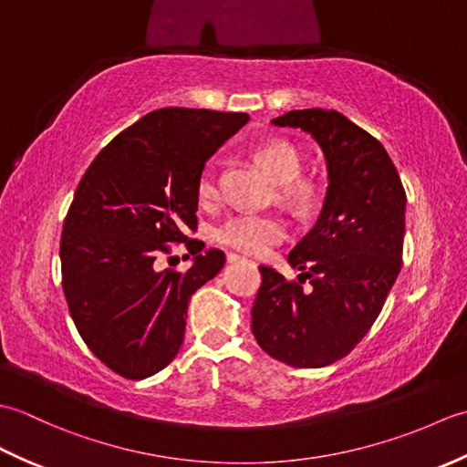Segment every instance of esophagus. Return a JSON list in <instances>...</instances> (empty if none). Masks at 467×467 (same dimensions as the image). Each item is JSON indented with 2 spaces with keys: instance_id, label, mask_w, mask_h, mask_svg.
Masks as SVG:
<instances>
[{
  "instance_id": "34e87169",
  "label": "esophagus",
  "mask_w": 467,
  "mask_h": 467,
  "mask_svg": "<svg viewBox=\"0 0 467 467\" xmlns=\"http://www.w3.org/2000/svg\"><path fill=\"white\" fill-rule=\"evenodd\" d=\"M226 261H228V263H241V261H244V259H243V256H239V254H234V253H228V254H226Z\"/></svg>"
}]
</instances>
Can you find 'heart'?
<instances>
[{"mask_svg":"<svg viewBox=\"0 0 467 467\" xmlns=\"http://www.w3.org/2000/svg\"><path fill=\"white\" fill-rule=\"evenodd\" d=\"M254 158L275 182L281 186V198L291 206H305L311 201L313 191L306 182L296 181L301 174L299 152L289 142L273 140L263 144ZM218 194L216 176L206 168L198 181V196L202 202L214 201ZM218 241L234 251L261 256L269 253L286 236V224L275 214H236L218 228Z\"/></svg>","mask_w":467,"mask_h":467,"instance_id":"heart-1","label":"heart"}]
</instances>
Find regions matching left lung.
Listing matches in <instances>:
<instances>
[{"mask_svg": "<svg viewBox=\"0 0 467 467\" xmlns=\"http://www.w3.org/2000/svg\"><path fill=\"white\" fill-rule=\"evenodd\" d=\"M321 146L327 192L315 226L289 254L299 281L261 266L251 329L273 359L325 367L359 343L401 269L405 191L379 140L335 110H291L271 120ZM309 278L311 290H303Z\"/></svg>", "mask_w": 467, "mask_h": 467, "instance_id": "left-lung-1", "label": "left lung"}]
</instances>
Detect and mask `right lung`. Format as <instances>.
I'll return each instance as SVG.
<instances>
[{"instance_id": "obj_1", "label": "right lung", "mask_w": 467, "mask_h": 467, "mask_svg": "<svg viewBox=\"0 0 467 467\" xmlns=\"http://www.w3.org/2000/svg\"><path fill=\"white\" fill-rule=\"evenodd\" d=\"M249 114L161 108L94 158L64 221L62 286L78 333L104 365L144 379L181 349L188 301L224 266V253L189 241L204 164ZM168 242L193 254L186 274L158 272Z\"/></svg>"}]
</instances>
